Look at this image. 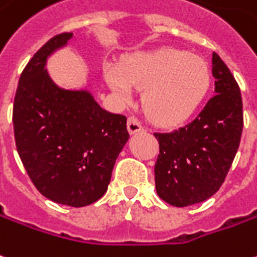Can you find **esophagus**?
<instances>
[{"mask_svg": "<svg viewBox=\"0 0 257 257\" xmlns=\"http://www.w3.org/2000/svg\"><path fill=\"white\" fill-rule=\"evenodd\" d=\"M126 128H128V132L131 135L138 134V132H142V131H143L142 123L139 122L138 118H135V116H129L128 122H126Z\"/></svg>", "mask_w": 257, "mask_h": 257, "instance_id": "obj_1", "label": "esophagus"}]
</instances>
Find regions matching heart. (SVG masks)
I'll return each mask as SVG.
<instances>
[{
	"label": "heart",
	"mask_w": 257,
	"mask_h": 257,
	"mask_svg": "<svg viewBox=\"0 0 257 257\" xmlns=\"http://www.w3.org/2000/svg\"><path fill=\"white\" fill-rule=\"evenodd\" d=\"M107 85L123 100L135 90H145L143 107L160 126L186 122L206 97L210 87L207 64L200 57L178 48H160L136 54L104 71Z\"/></svg>",
	"instance_id": "heart-1"
}]
</instances>
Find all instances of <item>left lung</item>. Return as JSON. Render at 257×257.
Wrapping results in <instances>:
<instances>
[{"instance_id": "1", "label": "left lung", "mask_w": 257, "mask_h": 257, "mask_svg": "<svg viewBox=\"0 0 257 257\" xmlns=\"http://www.w3.org/2000/svg\"><path fill=\"white\" fill-rule=\"evenodd\" d=\"M211 73L216 94L200 114L170 134H154L160 145L154 166L156 191L177 207L204 202L220 189L241 142V90L216 53Z\"/></svg>"}]
</instances>
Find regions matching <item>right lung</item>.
I'll use <instances>...</instances> for the list:
<instances>
[{
	"label": "right lung",
	"mask_w": 257,
	"mask_h": 257,
	"mask_svg": "<svg viewBox=\"0 0 257 257\" xmlns=\"http://www.w3.org/2000/svg\"><path fill=\"white\" fill-rule=\"evenodd\" d=\"M72 33L43 46L23 69L14 101L19 157L37 191L55 203L83 207L103 196L128 142L126 116L103 110L87 90L61 89L46 62Z\"/></svg>",
	"instance_id": "obj_1"
}]
</instances>
